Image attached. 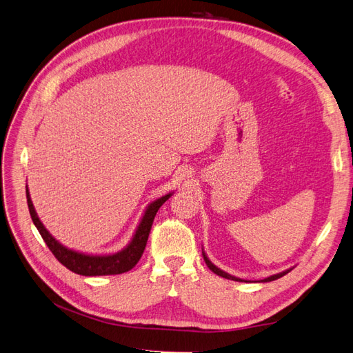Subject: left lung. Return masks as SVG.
<instances>
[{
    "label": "left lung",
    "mask_w": 353,
    "mask_h": 353,
    "mask_svg": "<svg viewBox=\"0 0 353 353\" xmlns=\"http://www.w3.org/2000/svg\"><path fill=\"white\" fill-rule=\"evenodd\" d=\"M201 253H203V259H205L206 265L209 266V270H210L212 272H215L216 275L222 276V279H227V280H232V281H244V280H241V279H237V276H234V275H231V274H228V272H225V271L219 270L218 266H215V265H213V263L209 261V258H208V256H206V253H205V252H201ZM292 270H293V268H290V270H285V271H283V272H279V274H274V275L268 276V279H263V280H261V283H268V281L279 280V279H281L283 275H285V274L290 272Z\"/></svg>",
    "instance_id": "8db88e82"
}]
</instances>
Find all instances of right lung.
<instances>
[{"label":"right lung","instance_id":"obj_1","mask_svg":"<svg viewBox=\"0 0 353 353\" xmlns=\"http://www.w3.org/2000/svg\"><path fill=\"white\" fill-rule=\"evenodd\" d=\"M170 196H172V193H168L160 199H156L145 208L144 215L140 223H138L131 241L128 243L126 248H123L121 252L112 253V254H88V253H82V252L69 249L51 236L48 230L44 227V223H42L41 219L38 218V213L34 208V203L30 200V194L26 185V199H28L30 218L34 221L37 230L39 231L42 240L46 241L48 249L52 252V254L56 256L57 261L61 265H65L66 268L70 270L72 272L85 275V276L116 275V274H123L132 270L137 265V262L141 259L147 240H148V234H150L157 210Z\"/></svg>","mask_w":353,"mask_h":353}]
</instances>
